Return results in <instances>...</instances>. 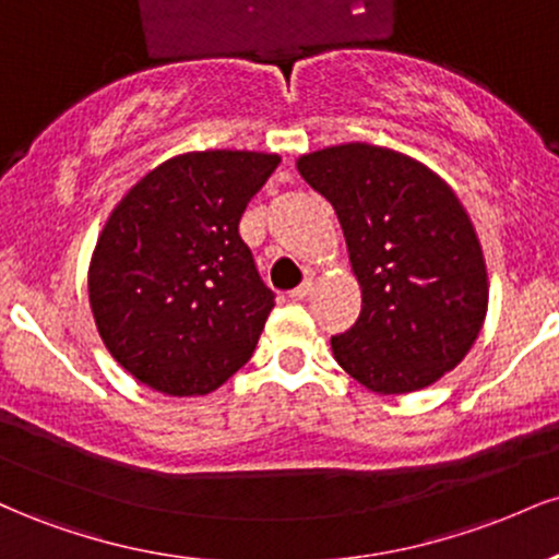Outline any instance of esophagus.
Instances as JSON below:
<instances>
[{
  "label": "esophagus",
  "instance_id": "obj_1",
  "mask_svg": "<svg viewBox=\"0 0 559 559\" xmlns=\"http://www.w3.org/2000/svg\"><path fill=\"white\" fill-rule=\"evenodd\" d=\"M310 292H312V281L307 278L305 284L297 286V288H292V292H288V299H294V301H301V299H305V297H310Z\"/></svg>",
  "mask_w": 559,
  "mask_h": 559
}]
</instances>
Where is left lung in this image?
Segmentation results:
<instances>
[{
	"label": "left lung",
	"mask_w": 559,
	"mask_h": 559,
	"mask_svg": "<svg viewBox=\"0 0 559 559\" xmlns=\"http://www.w3.org/2000/svg\"><path fill=\"white\" fill-rule=\"evenodd\" d=\"M297 168L336 210L362 288L360 318L331 336L336 362L378 394L431 386L467 355L489 301L460 199L418 159L360 141Z\"/></svg>",
	"instance_id": "left-lung-1"
}]
</instances>
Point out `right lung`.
Returning <instances> with one entry per match:
<instances>
[{
	"label": "right lung",
	"mask_w": 559,
	"mask_h": 559,
	"mask_svg": "<svg viewBox=\"0 0 559 559\" xmlns=\"http://www.w3.org/2000/svg\"><path fill=\"white\" fill-rule=\"evenodd\" d=\"M278 163L262 152H189L146 173L112 210L88 299L102 342L141 383L210 394L252 357L275 294L239 223Z\"/></svg>",
	"instance_id": "add662e5"
}]
</instances>
